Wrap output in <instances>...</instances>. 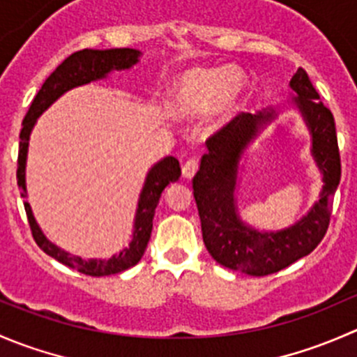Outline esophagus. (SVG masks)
Here are the masks:
<instances>
[{"label": "esophagus", "instance_id": "34e87169", "mask_svg": "<svg viewBox=\"0 0 357 357\" xmlns=\"http://www.w3.org/2000/svg\"><path fill=\"white\" fill-rule=\"evenodd\" d=\"M197 171H199V158H190V160H186L185 165H183V176H185V178H193V176L197 174Z\"/></svg>", "mask_w": 357, "mask_h": 357}]
</instances>
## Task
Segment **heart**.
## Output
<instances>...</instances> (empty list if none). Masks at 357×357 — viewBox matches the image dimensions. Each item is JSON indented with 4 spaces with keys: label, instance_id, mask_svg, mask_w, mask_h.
Returning a JSON list of instances; mask_svg holds the SVG:
<instances>
[{
    "label": "heart",
    "instance_id": "1",
    "mask_svg": "<svg viewBox=\"0 0 357 357\" xmlns=\"http://www.w3.org/2000/svg\"><path fill=\"white\" fill-rule=\"evenodd\" d=\"M243 86L242 75L228 68H195L183 75L172 93L171 105L179 115L195 117L211 107L228 109Z\"/></svg>",
    "mask_w": 357,
    "mask_h": 357
}]
</instances>
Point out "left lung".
Returning <instances> with one entry per match:
<instances>
[{
  "label": "left lung",
  "mask_w": 357,
  "mask_h": 357,
  "mask_svg": "<svg viewBox=\"0 0 357 357\" xmlns=\"http://www.w3.org/2000/svg\"><path fill=\"white\" fill-rule=\"evenodd\" d=\"M297 93V105L312 132V153L323 171L325 188L321 200L291 228L278 233H259L240 222L235 212L236 164L247 143L257 135L259 126L273 117V112L252 115L240 112L205 142L207 153L193 178V197L199 208L202 236L215 262L248 276H268L282 271L291 262L311 254L330 225L335 188L340 183V153L333 114L319 102L307 72L298 67L290 81Z\"/></svg>",
  "instance_id": "obj_1"
}]
</instances>
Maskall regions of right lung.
<instances>
[{"label": "right lung", "instance_id": "right-lung-1", "mask_svg": "<svg viewBox=\"0 0 357 357\" xmlns=\"http://www.w3.org/2000/svg\"><path fill=\"white\" fill-rule=\"evenodd\" d=\"M138 56L139 52L131 48H115L105 50V52H100V50H81V52H75L70 56H67L50 74V77L43 82L41 89L34 96L31 107H29V112L25 114L22 129H20L19 158H17V185H19L20 195L24 199L27 197L25 195V157H27L29 135H31V129L34 126L36 119L48 109L60 95H63L70 88L86 84V82H91L95 79L105 77L112 68H115V70L129 68L138 62ZM179 176H181V165H179V160L176 157H165L164 160L158 162L155 167L149 172V178H146L143 192L139 195L132 242L121 254L114 255V257L107 259V261L75 257V255H68L67 252L60 250L59 247L53 245L52 242L46 240L39 226L36 225L31 207H29L27 202H24L32 238H34V242L38 243V247L43 252H46V254L52 255L53 259H56L62 264L68 266V268L82 273V275L109 276L115 275V273L126 271V269L138 264L139 259L145 254V248L149 245L150 240V233H152L153 214H155L158 199H160L165 186L171 185L172 181H178Z\"/></svg>", "mask_w": 357, "mask_h": 357}]
</instances>
